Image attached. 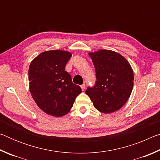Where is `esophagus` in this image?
Masks as SVG:
<instances>
[{
    "label": "esophagus",
    "mask_w": 160,
    "mask_h": 160,
    "mask_svg": "<svg viewBox=\"0 0 160 160\" xmlns=\"http://www.w3.org/2000/svg\"><path fill=\"white\" fill-rule=\"evenodd\" d=\"M80 88H81V89H82V90H85V84H82V85L80 86Z\"/></svg>",
    "instance_id": "esophagus-1"
}]
</instances>
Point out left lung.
Masks as SVG:
<instances>
[{"label":"left lung","mask_w":160,"mask_h":160,"mask_svg":"<svg viewBox=\"0 0 160 160\" xmlns=\"http://www.w3.org/2000/svg\"><path fill=\"white\" fill-rule=\"evenodd\" d=\"M89 55L95 68L97 80L85 93L99 112H116L126 104L132 92L134 75L131 65L113 51L99 50Z\"/></svg>","instance_id":"1"}]
</instances>
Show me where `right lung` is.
Returning <instances> with one entry per match:
<instances>
[{
	"mask_svg": "<svg viewBox=\"0 0 160 160\" xmlns=\"http://www.w3.org/2000/svg\"><path fill=\"white\" fill-rule=\"evenodd\" d=\"M71 56L68 51H44L29 66V91L32 98L43 112L49 115L58 117L66 115L82 92L65 70Z\"/></svg>",
	"mask_w": 160,
	"mask_h": 160,
	"instance_id": "1",
	"label": "right lung"
}]
</instances>
